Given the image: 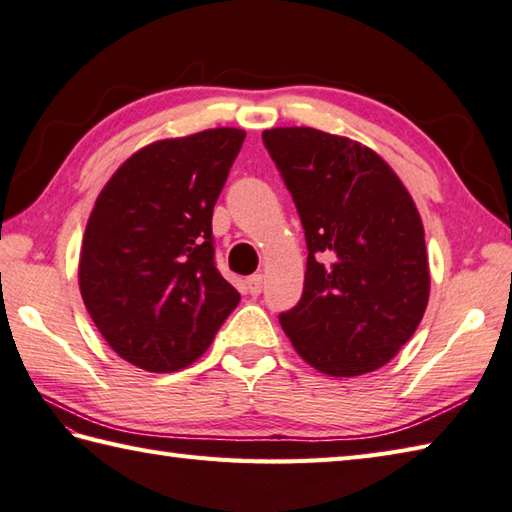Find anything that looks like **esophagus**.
<instances>
[{
  "label": "esophagus",
  "mask_w": 512,
  "mask_h": 512,
  "mask_svg": "<svg viewBox=\"0 0 512 512\" xmlns=\"http://www.w3.org/2000/svg\"><path fill=\"white\" fill-rule=\"evenodd\" d=\"M262 288H264V277H262V275H253V277L246 279V290H248L253 297H257L259 292H262Z\"/></svg>",
  "instance_id": "1"
}]
</instances>
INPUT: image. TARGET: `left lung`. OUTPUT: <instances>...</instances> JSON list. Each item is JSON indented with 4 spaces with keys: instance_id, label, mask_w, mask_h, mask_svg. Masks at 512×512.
<instances>
[{
    "instance_id": "left-lung-1",
    "label": "left lung",
    "mask_w": 512,
    "mask_h": 512,
    "mask_svg": "<svg viewBox=\"0 0 512 512\" xmlns=\"http://www.w3.org/2000/svg\"><path fill=\"white\" fill-rule=\"evenodd\" d=\"M308 244L303 295L279 323L321 374L383 367L429 303V259L416 202L374 149L314 127L262 134Z\"/></svg>"
}]
</instances>
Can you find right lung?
Returning a JSON list of instances; mask_svg holds the SVG:
<instances>
[{
  "label": "right lung",
  "instance_id": "1",
  "mask_svg": "<svg viewBox=\"0 0 512 512\" xmlns=\"http://www.w3.org/2000/svg\"><path fill=\"white\" fill-rule=\"evenodd\" d=\"M246 138L215 127L156 140L107 180L85 226L79 288L112 350L178 372L209 350L239 292L215 268L213 206Z\"/></svg>",
  "mask_w": 512,
  "mask_h": 512
}]
</instances>
